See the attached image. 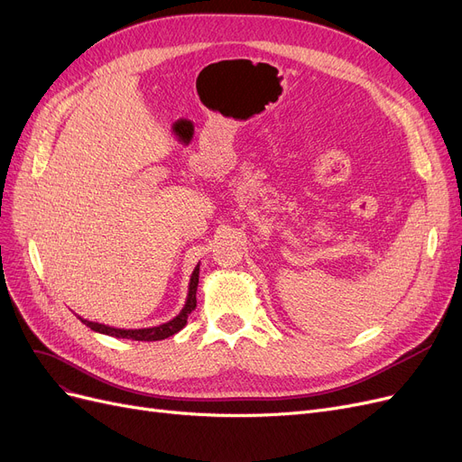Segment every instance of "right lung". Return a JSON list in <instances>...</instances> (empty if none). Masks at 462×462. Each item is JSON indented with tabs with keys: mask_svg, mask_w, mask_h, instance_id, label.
<instances>
[{
	"mask_svg": "<svg viewBox=\"0 0 462 462\" xmlns=\"http://www.w3.org/2000/svg\"><path fill=\"white\" fill-rule=\"evenodd\" d=\"M198 277H199V264L194 268L192 275H190V283H189V294H187V302L183 306V310L179 311V315H175L171 320L164 325H158V327H149V328H115L109 325H102V323H94V320L88 319H81V323H85L88 328H92L94 332L99 334H107L113 337H125V339H135V342H158V339H166L173 334H177L187 325V319L189 315L194 311L196 308V291H198Z\"/></svg>",
	"mask_w": 462,
	"mask_h": 462,
	"instance_id": "add662e5",
	"label": "right lung"
}]
</instances>
